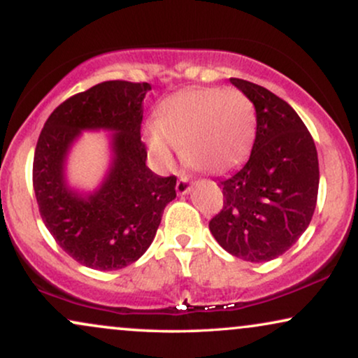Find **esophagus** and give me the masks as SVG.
<instances>
[{
	"mask_svg": "<svg viewBox=\"0 0 358 358\" xmlns=\"http://www.w3.org/2000/svg\"><path fill=\"white\" fill-rule=\"evenodd\" d=\"M176 190H178L179 195H185L190 192V184H189V178H180L178 180V184H176Z\"/></svg>",
	"mask_w": 358,
	"mask_h": 358,
	"instance_id": "34e87169",
	"label": "esophagus"
}]
</instances>
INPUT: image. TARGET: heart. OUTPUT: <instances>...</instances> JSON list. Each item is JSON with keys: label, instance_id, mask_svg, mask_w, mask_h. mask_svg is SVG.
<instances>
[{"label": "heart", "instance_id": "heart-1", "mask_svg": "<svg viewBox=\"0 0 358 358\" xmlns=\"http://www.w3.org/2000/svg\"><path fill=\"white\" fill-rule=\"evenodd\" d=\"M256 110L246 94L224 87H192L161 102L158 120L146 125L156 164L169 168L182 145L190 164L212 174L236 168L251 151Z\"/></svg>", "mask_w": 358, "mask_h": 358}]
</instances>
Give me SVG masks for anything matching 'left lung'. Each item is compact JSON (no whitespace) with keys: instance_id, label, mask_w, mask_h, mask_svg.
Here are the masks:
<instances>
[{"instance_id":"left-lung-1","label":"left lung","mask_w":358,"mask_h":358,"mask_svg":"<svg viewBox=\"0 0 358 358\" xmlns=\"http://www.w3.org/2000/svg\"><path fill=\"white\" fill-rule=\"evenodd\" d=\"M256 109V140L241 169L218 179L222 212L208 228L220 246L249 262L272 261L305 233L316 208L320 163L310 131L285 101L229 78Z\"/></svg>"}]
</instances>
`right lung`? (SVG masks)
Wrapping results in <instances>:
<instances>
[{
  "instance_id": "obj_1",
  "label": "right lung",
  "mask_w": 358,
  "mask_h": 358,
  "mask_svg": "<svg viewBox=\"0 0 358 358\" xmlns=\"http://www.w3.org/2000/svg\"><path fill=\"white\" fill-rule=\"evenodd\" d=\"M148 83L104 81L48 117L34 155L38 212L68 256L96 271H119L143 256L176 199V178L146 166L140 127ZM110 133L111 163L94 191L71 188L66 161L83 131Z\"/></svg>"
}]
</instances>
